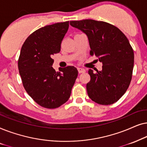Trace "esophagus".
Listing matches in <instances>:
<instances>
[{"instance_id":"obj_1","label":"esophagus","mask_w":147,"mask_h":147,"mask_svg":"<svg viewBox=\"0 0 147 147\" xmlns=\"http://www.w3.org/2000/svg\"><path fill=\"white\" fill-rule=\"evenodd\" d=\"M78 71H79V73H83L85 72V70L82 68H78Z\"/></svg>"}]
</instances>
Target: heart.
<instances>
[{
    "instance_id": "1",
    "label": "heart",
    "mask_w": 147,
    "mask_h": 147,
    "mask_svg": "<svg viewBox=\"0 0 147 147\" xmlns=\"http://www.w3.org/2000/svg\"><path fill=\"white\" fill-rule=\"evenodd\" d=\"M78 34H76V35H78ZM76 35H75V36H76Z\"/></svg>"
}]
</instances>
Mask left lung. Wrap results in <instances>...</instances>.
I'll list each match as a JSON object with an SVG mask.
<instances>
[{"mask_svg":"<svg viewBox=\"0 0 147 147\" xmlns=\"http://www.w3.org/2000/svg\"><path fill=\"white\" fill-rule=\"evenodd\" d=\"M71 26L87 35L91 50L103 64L102 70H89L87 84L89 98L101 105L118 101L130 85L134 67V51L126 36L118 27L93 19L70 21Z\"/></svg>","mask_w":147,"mask_h":147,"instance_id":"1","label":"left lung"}]
</instances>
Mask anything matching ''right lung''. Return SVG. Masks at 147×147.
<instances>
[{
  "mask_svg": "<svg viewBox=\"0 0 147 147\" xmlns=\"http://www.w3.org/2000/svg\"><path fill=\"white\" fill-rule=\"evenodd\" d=\"M69 21L41 27L25 41L18 60L23 85L29 95L42 107L54 109L68 100L78 76L75 66L52 67V56L59 53Z\"/></svg>",
  "mask_w": 147,
  "mask_h": 147,
  "instance_id": "obj_1",
  "label": "right lung"
}]
</instances>
